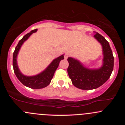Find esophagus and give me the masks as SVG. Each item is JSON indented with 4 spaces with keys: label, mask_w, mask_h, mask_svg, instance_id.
I'll use <instances>...</instances> for the list:
<instances>
[{
    "label": "esophagus",
    "mask_w": 125,
    "mask_h": 125,
    "mask_svg": "<svg viewBox=\"0 0 125 125\" xmlns=\"http://www.w3.org/2000/svg\"><path fill=\"white\" fill-rule=\"evenodd\" d=\"M68 57H69V54H67V53L65 54V55H64V57H65V59H67Z\"/></svg>",
    "instance_id": "1"
}]
</instances>
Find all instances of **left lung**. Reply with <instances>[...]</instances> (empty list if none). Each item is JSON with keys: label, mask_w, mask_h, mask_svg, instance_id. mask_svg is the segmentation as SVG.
<instances>
[{"label": "left lung", "mask_w": 125, "mask_h": 125, "mask_svg": "<svg viewBox=\"0 0 125 125\" xmlns=\"http://www.w3.org/2000/svg\"><path fill=\"white\" fill-rule=\"evenodd\" d=\"M94 37L102 44L103 48V65L98 70H89L80 62L68 57V73L72 83L77 88L83 90L96 89L102 86L110 77L114 68V56L108 42L104 37L94 32Z\"/></svg>", "instance_id": "obj_1"}]
</instances>
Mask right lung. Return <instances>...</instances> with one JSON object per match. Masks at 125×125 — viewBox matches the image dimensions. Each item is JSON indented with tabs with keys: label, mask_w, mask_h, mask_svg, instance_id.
I'll return each mask as SVG.
<instances>
[{
	"label": "right lung",
	"mask_w": 125,
	"mask_h": 125,
	"mask_svg": "<svg viewBox=\"0 0 125 125\" xmlns=\"http://www.w3.org/2000/svg\"><path fill=\"white\" fill-rule=\"evenodd\" d=\"M37 30V29L32 30L31 32L24 36L23 38L19 42L18 44L16 46L14 51L13 58H12V66H13L14 71L17 79L25 86L32 88V89H41V88H43L47 86L51 82V79L53 77L55 70L59 66L60 60L64 59L63 55H62L61 56L59 57L57 59H54L44 71H43L42 73L38 75H35V76H25L20 72L18 66H17V60H16L17 54H18L19 51L24 42L27 40L28 38L33 32H36Z\"/></svg>",
	"instance_id": "add662e5"
}]
</instances>
